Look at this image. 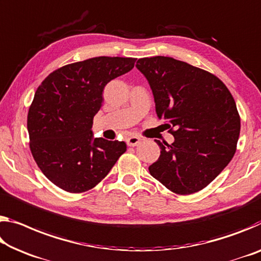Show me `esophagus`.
Returning a JSON list of instances; mask_svg holds the SVG:
<instances>
[{"mask_svg": "<svg viewBox=\"0 0 261 261\" xmlns=\"http://www.w3.org/2000/svg\"><path fill=\"white\" fill-rule=\"evenodd\" d=\"M142 142V138L138 137V136H131V137L126 138V144L129 146H137Z\"/></svg>", "mask_w": 261, "mask_h": 261, "instance_id": "1", "label": "esophagus"}]
</instances>
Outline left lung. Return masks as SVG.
Returning a JSON list of instances; mask_svg holds the SVG:
<instances>
[{"mask_svg":"<svg viewBox=\"0 0 261 261\" xmlns=\"http://www.w3.org/2000/svg\"><path fill=\"white\" fill-rule=\"evenodd\" d=\"M159 119L174 143L163 145L150 174L171 192L189 195L206 187L237 148L241 117L230 90L216 75L171 57L138 59Z\"/></svg>","mask_w":261,"mask_h":261,"instance_id":"obj_1","label":"left lung"}]
</instances>
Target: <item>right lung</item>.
<instances>
[{
  "label": "right lung",
  "mask_w": 261,
  "mask_h": 261,
  "mask_svg": "<svg viewBox=\"0 0 261 261\" xmlns=\"http://www.w3.org/2000/svg\"><path fill=\"white\" fill-rule=\"evenodd\" d=\"M135 58L96 57L68 64L45 77L28 113L30 150L43 174L68 193H84L105 179L126 144L93 138L102 92L131 71Z\"/></svg>",
  "instance_id": "right-lung-1"
}]
</instances>
